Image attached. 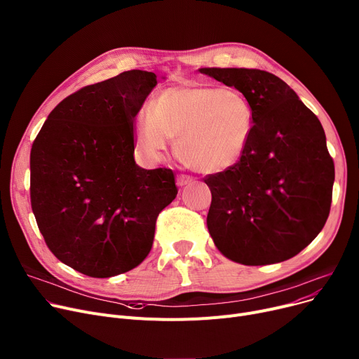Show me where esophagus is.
Segmentation results:
<instances>
[{
    "mask_svg": "<svg viewBox=\"0 0 359 359\" xmlns=\"http://www.w3.org/2000/svg\"><path fill=\"white\" fill-rule=\"evenodd\" d=\"M191 182H193V178L188 177V175L180 174V175L177 177V185H178V187H184V185H188V184H191Z\"/></svg>",
    "mask_w": 359,
    "mask_h": 359,
    "instance_id": "1",
    "label": "esophagus"
}]
</instances>
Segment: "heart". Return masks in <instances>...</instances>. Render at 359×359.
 <instances>
[{
  "label": "heart",
  "instance_id": "heart-1",
  "mask_svg": "<svg viewBox=\"0 0 359 359\" xmlns=\"http://www.w3.org/2000/svg\"><path fill=\"white\" fill-rule=\"evenodd\" d=\"M254 109L238 90L180 82L152 100L135 120L139 149L161 159L175 137V155L196 172L215 175L236 166L254 133Z\"/></svg>",
  "mask_w": 359,
  "mask_h": 359
}]
</instances>
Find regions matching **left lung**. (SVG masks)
Returning a JSON list of instances; mask_svg holds the SVG:
<instances>
[{"label":"left lung","instance_id":"obj_1","mask_svg":"<svg viewBox=\"0 0 359 359\" xmlns=\"http://www.w3.org/2000/svg\"><path fill=\"white\" fill-rule=\"evenodd\" d=\"M241 91L254 109V133L241 162L208 175L207 227L216 248L242 265L287 261L323 229L334 166L325 130L287 83L266 71L200 68Z\"/></svg>","mask_w":359,"mask_h":359}]
</instances>
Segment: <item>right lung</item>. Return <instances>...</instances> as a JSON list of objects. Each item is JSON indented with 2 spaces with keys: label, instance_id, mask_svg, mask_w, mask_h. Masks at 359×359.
Wrapping results in <instances>:
<instances>
[{
  "label": "right lung",
  "instance_id": "obj_1",
  "mask_svg": "<svg viewBox=\"0 0 359 359\" xmlns=\"http://www.w3.org/2000/svg\"><path fill=\"white\" fill-rule=\"evenodd\" d=\"M133 69L62 100L30 152L32 208L52 254L94 278L149 255L158 215L177 197L171 170L135 162L133 121L156 87Z\"/></svg>",
  "mask_w": 359,
  "mask_h": 359
}]
</instances>
